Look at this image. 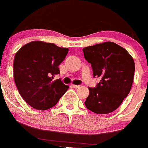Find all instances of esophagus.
<instances>
[{"label":"esophagus","instance_id":"1","mask_svg":"<svg viewBox=\"0 0 148 148\" xmlns=\"http://www.w3.org/2000/svg\"><path fill=\"white\" fill-rule=\"evenodd\" d=\"M71 87H73V88H78V87H80V85H74V84H72Z\"/></svg>","mask_w":148,"mask_h":148}]
</instances>
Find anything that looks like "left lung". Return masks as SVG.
<instances>
[{
	"mask_svg": "<svg viewBox=\"0 0 148 148\" xmlns=\"http://www.w3.org/2000/svg\"><path fill=\"white\" fill-rule=\"evenodd\" d=\"M93 77H100L95 87H89L84 104L95 113L113 112L127 96L133 84L135 64L127 51L113 42H104L84 48Z\"/></svg>",
	"mask_w": 148,
	"mask_h": 148,
	"instance_id": "obj_1",
	"label": "left lung"
}]
</instances>
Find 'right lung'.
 <instances>
[{"mask_svg": "<svg viewBox=\"0 0 148 148\" xmlns=\"http://www.w3.org/2000/svg\"><path fill=\"white\" fill-rule=\"evenodd\" d=\"M68 48L55 44L32 41L22 47L14 59V79L18 92L31 107L40 110L56 105L69 86L61 79L58 65L66 58Z\"/></svg>", "mask_w": 148, "mask_h": 148, "instance_id": "right-lung-1", "label": "right lung"}]
</instances>
